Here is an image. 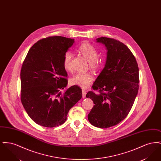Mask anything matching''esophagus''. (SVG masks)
Masks as SVG:
<instances>
[{"mask_svg": "<svg viewBox=\"0 0 161 161\" xmlns=\"http://www.w3.org/2000/svg\"><path fill=\"white\" fill-rule=\"evenodd\" d=\"M86 91L84 89H82V95L83 98L86 97Z\"/></svg>", "mask_w": 161, "mask_h": 161, "instance_id": "esophagus-1", "label": "esophagus"}]
</instances>
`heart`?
Listing matches in <instances>:
<instances>
[{"mask_svg": "<svg viewBox=\"0 0 161 161\" xmlns=\"http://www.w3.org/2000/svg\"><path fill=\"white\" fill-rule=\"evenodd\" d=\"M78 51L89 61L90 69L93 70L100 69L101 62L98 58L99 54L94 46L88 43H83L79 46ZM71 59L72 54L70 52H66L63 57L62 64L66 71H70L71 69ZM93 80V77L91 73H77L70 78V83L86 88L90 85Z\"/></svg>", "mask_w": 161, "mask_h": 161, "instance_id": "1", "label": "heart"}]
</instances>
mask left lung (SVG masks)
<instances>
[{
	"label": "left lung",
	"mask_w": 161,
	"mask_h": 161,
	"mask_svg": "<svg viewBox=\"0 0 161 161\" xmlns=\"http://www.w3.org/2000/svg\"><path fill=\"white\" fill-rule=\"evenodd\" d=\"M97 42L106 47L107 58L92 86L98 93L86 94L95 104L88 119L95 127L106 129L121 123L130 112L138 94L139 68L135 56L122 42L103 37Z\"/></svg>",
	"instance_id": "left-lung-1"
}]
</instances>
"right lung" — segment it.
Wrapping results in <instances>:
<instances>
[{
	"mask_svg": "<svg viewBox=\"0 0 161 161\" xmlns=\"http://www.w3.org/2000/svg\"><path fill=\"white\" fill-rule=\"evenodd\" d=\"M74 39L61 36L43 38L31 47L20 71L21 101L28 115L38 125L46 127L60 125L67 119L70 108L82 97L78 86L64 93L68 74L62 59Z\"/></svg>",
	"mask_w": 161,
	"mask_h": 161,
	"instance_id": "right-lung-1",
	"label": "right lung"
}]
</instances>
